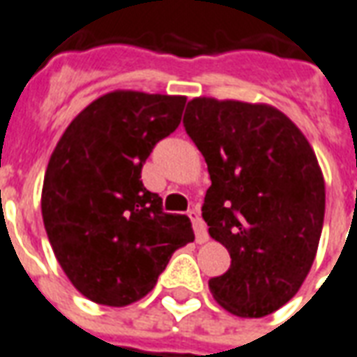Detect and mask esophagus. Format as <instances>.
Returning <instances> with one entry per match:
<instances>
[{
  "instance_id": "1",
  "label": "esophagus",
  "mask_w": 357,
  "mask_h": 357,
  "mask_svg": "<svg viewBox=\"0 0 357 357\" xmlns=\"http://www.w3.org/2000/svg\"><path fill=\"white\" fill-rule=\"evenodd\" d=\"M188 217H190L192 227H194V232H196V242H198V244H204V242H207L206 223L202 221V217H199L198 211H196V209H192L190 213H188Z\"/></svg>"
}]
</instances>
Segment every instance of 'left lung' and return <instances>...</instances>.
<instances>
[{
  "instance_id": "obj_1",
  "label": "left lung",
  "mask_w": 357,
  "mask_h": 357,
  "mask_svg": "<svg viewBox=\"0 0 357 357\" xmlns=\"http://www.w3.org/2000/svg\"><path fill=\"white\" fill-rule=\"evenodd\" d=\"M183 125L206 159L211 186L202 217L231 267L209 279L227 312L264 317L300 290L325 217V181L312 146L265 103L194 98Z\"/></svg>"
}]
</instances>
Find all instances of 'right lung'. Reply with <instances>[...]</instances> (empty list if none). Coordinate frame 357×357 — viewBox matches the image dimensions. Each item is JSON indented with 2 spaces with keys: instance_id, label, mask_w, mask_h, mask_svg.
Here are the masks:
<instances>
[{
  "instance_id": "right-lung-1",
  "label": "right lung",
  "mask_w": 357,
  "mask_h": 357,
  "mask_svg": "<svg viewBox=\"0 0 357 357\" xmlns=\"http://www.w3.org/2000/svg\"><path fill=\"white\" fill-rule=\"evenodd\" d=\"M186 98L117 90L78 113L53 150L42 217L53 254L80 294L128 305L155 287L174 250L194 240L186 215L163 211L142 167L181 125Z\"/></svg>"
}]
</instances>
